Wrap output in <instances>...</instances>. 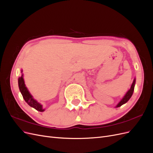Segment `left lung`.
Listing matches in <instances>:
<instances>
[{
  "instance_id": "obj_1",
  "label": "left lung",
  "mask_w": 153,
  "mask_h": 153,
  "mask_svg": "<svg viewBox=\"0 0 153 153\" xmlns=\"http://www.w3.org/2000/svg\"><path fill=\"white\" fill-rule=\"evenodd\" d=\"M135 82H136V79L135 78H134L133 82L132 83V84L131 85L130 89H129L127 92L125 94V95L123 96V98L121 100V101H119V102L117 103V105L115 106V108H117L119 107V106H122L123 105L125 104L126 103H127L128 100L131 98V97L133 93V91H134V88H135Z\"/></svg>"
}]
</instances>
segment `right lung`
Instances as JSON below:
<instances>
[{
	"mask_svg": "<svg viewBox=\"0 0 153 153\" xmlns=\"http://www.w3.org/2000/svg\"><path fill=\"white\" fill-rule=\"evenodd\" d=\"M23 72V70L22 69L21 73ZM18 87H19V89L21 92V94L24 98L25 102L28 104L31 107L35 108L36 110L39 111V112H44L45 110V108L43 107V105L39 102L38 101H36L35 99H34L33 96H32L29 92L28 89H27L24 79V74H22V76L18 78Z\"/></svg>",
	"mask_w": 153,
	"mask_h": 153,
	"instance_id": "right-lung-1",
	"label": "right lung"
}]
</instances>
